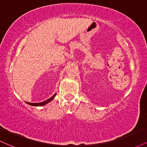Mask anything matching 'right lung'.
<instances>
[{"instance_id": "right-lung-1", "label": "right lung", "mask_w": 147, "mask_h": 147, "mask_svg": "<svg viewBox=\"0 0 147 147\" xmlns=\"http://www.w3.org/2000/svg\"><path fill=\"white\" fill-rule=\"evenodd\" d=\"M56 93L54 94L53 96L51 97L50 99H47L46 101H44V102H40V103H29V102H26V103H28L29 105H32V106H42V105H46V104H47V103H48L50 102V101H52V99H53L54 98V97L56 96Z\"/></svg>"}]
</instances>
